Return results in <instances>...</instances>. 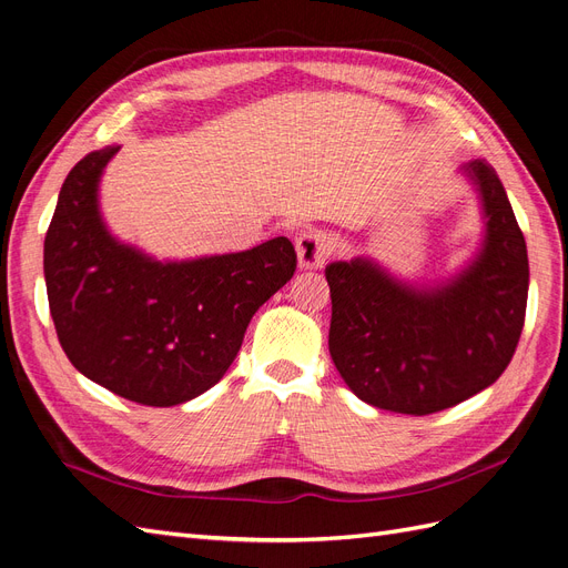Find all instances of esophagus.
<instances>
[{
  "label": "esophagus",
  "mask_w": 568,
  "mask_h": 568,
  "mask_svg": "<svg viewBox=\"0 0 568 568\" xmlns=\"http://www.w3.org/2000/svg\"><path fill=\"white\" fill-rule=\"evenodd\" d=\"M334 251L332 239L326 236L322 230H305L296 236V253H298V265L303 270L322 267L326 257Z\"/></svg>",
  "instance_id": "obj_1"
}]
</instances>
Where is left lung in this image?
Wrapping results in <instances>:
<instances>
[{"label":"left lung","mask_w":568,"mask_h":568,"mask_svg":"<svg viewBox=\"0 0 568 568\" xmlns=\"http://www.w3.org/2000/svg\"><path fill=\"white\" fill-rule=\"evenodd\" d=\"M486 213L484 248L455 280L417 288L367 257L326 265L329 353L343 382L374 407L434 415L500 379L528 298L524 232L495 170L471 161Z\"/></svg>","instance_id":"obj_1"}]
</instances>
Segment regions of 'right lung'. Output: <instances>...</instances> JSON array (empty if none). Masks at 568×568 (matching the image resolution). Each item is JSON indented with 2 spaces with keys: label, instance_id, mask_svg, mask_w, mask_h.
Segmentation results:
<instances>
[{
  "label": "right lung",
  "instance_id": "add662e5",
  "mask_svg": "<svg viewBox=\"0 0 568 568\" xmlns=\"http://www.w3.org/2000/svg\"><path fill=\"white\" fill-rule=\"evenodd\" d=\"M118 146L68 173L44 236L49 313L73 367L120 398L170 407L215 386L246 326L294 277L286 236L242 253L161 263L120 244L99 215L97 186Z\"/></svg>",
  "mask_w": 568,
  "mask_h": 568
}]
</instances>
